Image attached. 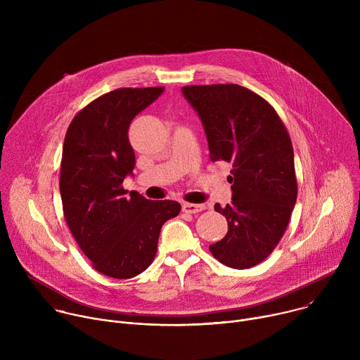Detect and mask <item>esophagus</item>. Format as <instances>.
Instances as JSON below:
<instances>
[{
    "mask_svg": "<svg viewBox=\"0 0 360 360\" xmlns=\"http://www.w3.org/2000/svg\"><path fill=\"white\" fill-rule=\"evenodd\" d=\"M205 208L203 203H182V211L186 212V214H198V212H202Z\"/></svg>",
    "mask_w": 360,
    "mask_h": 360,
    "instance_id": "obj_1",
    "label": "esophagus"
}]
</instances>
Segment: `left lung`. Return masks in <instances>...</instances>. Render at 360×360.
I'll return each instance as SVG.
<instances>
[{"instance_id": "8db88e82", "label": "left lung", "mask_w": 360, "mask_h": 360, "mask_svg": "<svg viewBox=\"0 0 360 360\" xmlns=\"http://www.w3.org/2000/svg\"><path fill=\"white\" fill-rule=\"evenodd\" d=\"M182 94L203 125L211 161L232 165V202L215 205L228 232L210 250L229 268H252L276 248L296 203L289 134L264 98L238 84L191 85Z\"/></svg>"}]
</instances>
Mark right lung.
I'll list each match as a JSON object with an SVG mask.
<instances>
[{
	"mask_svg": "<svg viewBox=\"0 0 360 360\" xmlns=\"http://www.w3.org/2000/svg\"><path fill=\"white\" fill-rule=\"evenodd\" d=\"M164 89L102 95L78 112L65 135L60 178L65 221L94 268L115 279L134 278L152 264L162 225L181 211L176 200H149L121 186L135 168L129 125Z\"/></svg>",
	"mask_w": 360,
	"mask_h": 360,
	"instance_id": "1",
	"label": "right lung"
}]
</instances>
